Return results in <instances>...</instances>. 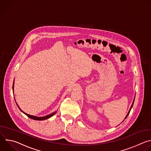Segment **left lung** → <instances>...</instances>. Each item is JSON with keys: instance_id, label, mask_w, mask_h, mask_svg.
Returning <instances> with one entry per match:
<instances>
[{"instance_id": "8db88e82", "label": "left lung", "mask_w": 151, "mask_h": 151, "mask_svg": "<svg viewBox=\"0 0 151 151\" xmlns=\"http://www.w3.org/2000/svg\"><path fill=\"white\" fill-rule=\"evenodd\" d=\"M134 99H135V96H134V100H133V103H132V106H131V107H130V110H129V111H128V114H127V115H126V116L125 117V118H124V119H126V118L128 116V115H129V114H130V111H131V109H132V108L133 107V104H134ZM122 121V122H123Z\"/></svg>"}]
</instances>
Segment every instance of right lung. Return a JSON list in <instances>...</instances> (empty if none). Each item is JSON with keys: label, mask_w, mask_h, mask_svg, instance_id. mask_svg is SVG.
I'll return each mask as SVG.
<instances>
[{"label": "right lung", "mask_w": 151, "mask_h": 151, "mask_svg": "<svg viewBox=\"0 0 151 151\" xmlns=\"http://www.w3.org/2000/svg\"><path fill=\"white\" fill-rule=\"evenodd\" d=\"M14 82H13V85H12V90H13V93H14ZM16 102V101H15ZM17 105L18 106V107L19 108V109L22 112L23 114H24L25 115H26L28 117H29L30 118H31V119H34V120H37V121H42V120H45V119H48V118H51V116H52L53 115H54L55 114H56V112H57V111L56 112H53V113H52V114H49V115H46V116H33V115H29V114H26V113H25L24 112H23L22 110H21V109H20V107L18 106V105L17 104Z\"/></svg>", "instance_id": "add662e5"}]
</instances>
